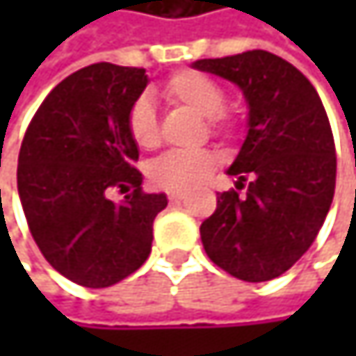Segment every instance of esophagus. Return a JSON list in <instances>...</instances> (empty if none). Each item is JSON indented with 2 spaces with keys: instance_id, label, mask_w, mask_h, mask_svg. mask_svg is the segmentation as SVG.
Segmentation results:
<instances>
[{
  "instance_id": "obj_1",
  "label": "esophagus",
  "mask_w": 356,
  "mask_h": 356,
  "mask_svg": "<svg viewBox=\"0 0 356 356\" xmlns=\"http://www.w3.org/2000/svg\"><path fill=\"white\" fill-rule=\"evenodd\" d=\"M185 197H187V191H169L171 202H179V200H185Z\"/></svg>"
}]
</instances>
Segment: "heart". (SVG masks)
Returning <instances> with one entry per match:
<instances>
[{
    "instance_id": "obj_1",
    "label": "heart",
    "mask_w": 356,
    "mask_h": 356,
    "mask_svg": "<svg viewBox=\"0 0 356 356\" xmlns=\"http://www.w3.org/2000/svg\"><path fill=\"white\" fill-rule=\"evenodd\" d=\"M167 101L183 105L200 117H208V127L214 134L231 136L235 121L220 108L225 107V88L202 72H179L163 88ZM127 131L136 146L148 150L159 144V121L152 103L142 97L127 113ZM218 167V159L210 150L167 152L150 167V177L156 185L167 189H191L204 183Z\"/></svg>"
}]
</instances>
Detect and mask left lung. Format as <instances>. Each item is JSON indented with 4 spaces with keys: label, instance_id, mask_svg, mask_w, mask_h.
Returning a JSON list of instances; mask_svg holds the SVG:
<instances>
[{
    "label": "left lung",
    "instance_id": "8db88e82",
    "mask_svg": "<svg viewBox=\"0 0 356 356\" xmlns=\"http://www.w3.org/2000/svg\"><path fill=\"white\" fill-rule=\"evenodd\" d=\"M193 70L233 82L248 105V134L227 175L248 195L222 191L202 227L208 257L231 276L266 282L316 241L336 185V150L312 82L282 57L255 49L197 59Z\"/></svg>",
    "mask_w": 356,
    "mask_h": 356
}]
</instances>
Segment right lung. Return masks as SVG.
<instances>
[{
  "label": "right lung",
  "mask_w": 356,
  "mask_h": 356,
  "mask_svg": "<svg viewBox=\"0 0 356 356\" xmlns=\"http://www.w3.org/2000/svg\"><path fill=\"white\" fill-rule=\"evenodd\" d=\"M146 70L92 63L59 82L33 117L18 156V195L44 259L67 280L105 289L136 272L152 249L165 193H144L127 113ZM136 186L121 202L113 186Z\"/></svg>",
  "instance_id": "add662e5"
}]
</instances>
